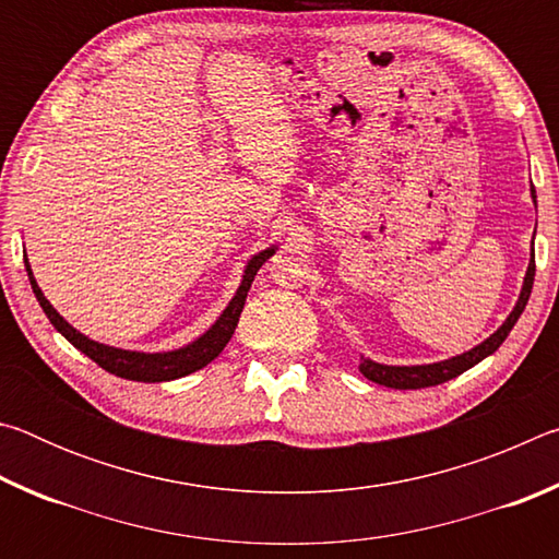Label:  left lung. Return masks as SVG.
Instances as JSON below:
<instances>
[{
	"label": "left lung",
	"instance_id": "1",
	"mask_svg": "<svg viewBox=\"0 0 559 559\" xmlns=\"http://www.w3.org/2000/svg\"><path fill=\"white\" fill-rule=\"evenodd\" d=\"M533 200H535V189H533ZM533 281H535V251L533 259H530V266L525 273V283L523 290H520V298L515 302L513 313L508 316V320L500 325L493 335H490L486 343H480L478 347L468 349L459 357H451L447 362H433V365H416V367H390V365H377L372 359H359V372H362L367 380H372L377 384L392 386V390H421V386H433V384H443L453 380V377L463 374L471 370L473 365H478L480 359L493 355L496 349L503 345V340L508 337L510 330L518 323V318L523 316V310L527 306L530 290H533Z\"/></svg>",
	"mask_w": 559,
	"mask_h": 559
}]
</instances>
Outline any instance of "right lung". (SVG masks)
I'll return each mask as SVG.
<instances>
[{
	"mask_svg": "<svg viewBox=\"0 0 559 559\" xmlns=\"http://www.w3.org/2000/svg\"><path fill=\"white\" fill-rule=\"evenodd\" d=\"M273 251L276 249L261 251L259 257H253L249 261V266H246L243 281H241L239 290H236V296L231 298L229 306H226L222 318L216 320V323L206 330L200 340H194L192 345H187L182 349H175V353H157V355L130 353V349L108 347V345L96 343V340H88L86 335H81L79 330H73L69 323H66V320L56 313L51 302L44 298L41 288L36 286V281H34V273H32L29 261H26V253H24V266H26V273H29L34 296H36V300H39V306L44 308L46 318L51 320V325L59 330V333L69 340L73 347H79L83 355H88L93 362L103 367V370L116 374V377H122V380L167 382V380H177V377H185V374L202 370V367L210 365L212 359L222 353L226 343H229L234 335L236 323H239L243 302H246V293H249V288H251L253 276H257V271L273 257Z\"/></svg>",
	"mask_w": 559,
	"mask_h": 559,
	"instance_id": "1",
	"label": "right lung"
}]
</instances>
